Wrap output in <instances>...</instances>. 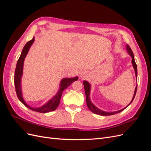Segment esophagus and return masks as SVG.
Wrapping results in <instances>:
<instances>
[{"label": "esophagus", "instance_id": "34e87169", "mask_svg": "<svg viewBox=\"0 0 151 151\" xmlns=\"http://www.w3.org/2000/svg\"><path fill=\"white\" fill-rule=\"evenodd\" d=\"M81 77H84V74H81Z\"/></svg>", "mask_w": 151, "mask_h": 151}]
</instances>
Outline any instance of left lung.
Segmentation results:
<instances>
[{
    "label": "left lung",
    "mask_w": 151,
    "mask_h": 151,
    "mask_svg": "<svg viewBox=\"0 0 151 151\" xmlns=\"http://www.w3.org/2000/svg\"><path fill=\"white\" fill-rule=\"evenodd\" d=\"M127 51L129 52V53L131 57H132V64H133V67L134 68V70H135V76L136 77H137V64L135 62V59H134V53L133 52H132V49L130 48V46L129 45H127ZM83 84L84 86V90H85V93H86V103H87V106H88V108L90 109V110L92 111L93 113H95V114H97V115H103V116H108V115H114V114H116L118 113H120L121 111H122L123 110H124V109L128 106H129V104H130V103L133 101V100L135 98V96L136 94V92H137V86H136L135 89V93H134V97L132 98V100L131 101V102L130 103V104L128 105V106L123 108L121 110L119 111H115V112H110V113H108V112H105L103 111L100 110L99 109L97 108L90 101V99H89V93H90V89H91V86L90 84L88 83V82L84 81L83 82Z\"/></svg>",
    "instance_id": "obj_1"
}]
</instances>
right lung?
I'll list each match as a JSON object with an SVG mask.
<instances>
[{"instance_id": "add662e5", "label": "right lung", "mask_w": 151, "mask_h": 151, "mask_svg": "<svg viewBox=\"0 0 151 151\" xmlns=\"http://www.w3.org/2000/svg\"><path fill=\"white\" fill-rule=\"evenodd\" d=\"M34 40L35 39L33 38L31 40L29 41L28 42L26 43V44L24 45L23 49H22V51L21 52L20 57L19 58V59H18L16 67V70H15V74H14V85H15L16 92L17 96V98L25 106H26L28 108L31 109V110H33L34 111L44 113L55 110L56 108L58 107L59 103H60V98H61L63 91H64L68 86H70L72 83H74V82L76 81H77L78 77H74V78L63 79L60 83V89H59V91L57 93V94L51 100H50L47 104L43 105V106L40 107V108H36L29 106L28 105L25 103L23 98H22L21 88V78L22 74V68H23V63H24V58L26 56L27 53H28L29 51V49L31 47V45L34 42Z\"/></svg>"}]
</instances>
